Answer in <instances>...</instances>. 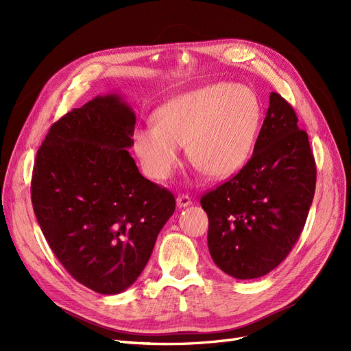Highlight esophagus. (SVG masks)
Listing matches in <instances>:
<instances>
[{
	"mask_svg": "<svg viewBox=\"0 0 351 351\" xmlns=\"http://www.w3.org/2000/svg\"><path fill=\"white\" fill-rule=\"evenodd\" d=\"M189 205H192V199H190L187 195H178L177 206L178 208H187Z\"/></svg>",
	"mask_w": 351,
	"mask_h": 351,
	"instance_id": "esophagus-1",
	"label": "esophagus"
}]
</instances>
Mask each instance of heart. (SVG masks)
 Segmentation results:
<instances>
[{
  "mask_svg": "<svg viewBox=\"0 0 351 351\" xmlns=\"http://www.w3.org/2000/svg\"><path fill=\"white\" fill-rule=\"evenodd\" d=\"M259 98L243 84L214 83L167 102L152 125L136 127L133 151L143 173L165 183L182 164L178 147L209 178H226L246 164L259 133Z\"/></svg>",
  "mask_w": 351,
  "mask_h": 351,
  "instance_id": "b5f03b06",
  "label": "heart"
}]
</instances>
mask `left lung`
<instances>
[{"label": "left lung", "instance_id": "1", "mask_svg": "<svg viewBox=\"0 0 351 351\" xmlns=\"http://www.w3.org/2000/svg\"><path fill=\"white\" fill-rule=\"evenodd\" d=\"M315 186L307 133L297 125L291 105L271 92L249 162L200 199L212 261L237 280L269 274L299 240Z\"/></svg>", "mask_w": 351, "mask_h": 351}]
</instances>
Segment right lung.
Here are the masks:
<instances>
[{"instance_id": "1", "label": "right lung", "mask_w": 351, "mask_h": 351, "mask_svg": "<svg viewBox=\"0 0 351 351\" xmlns=\"http://www.w3.org/2000/svg\"><path fill=\"white\" fill-rule=\"evenodd\" d=\"M134 124L121 95H99L51 125L32 176L49 247L74 280L101 294L139 278L176 209L173 193L145 178L127 151Z\"/></svg>"}]
</instances>
